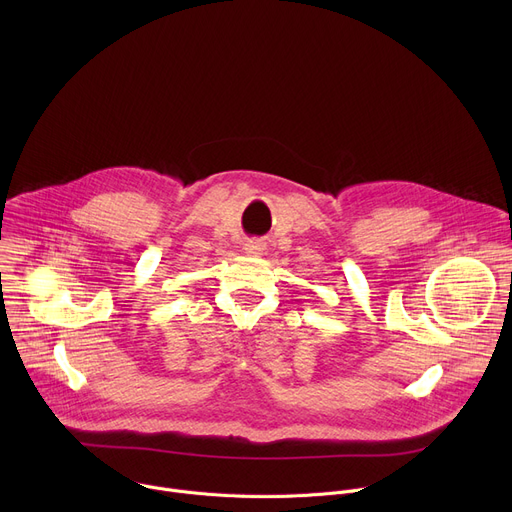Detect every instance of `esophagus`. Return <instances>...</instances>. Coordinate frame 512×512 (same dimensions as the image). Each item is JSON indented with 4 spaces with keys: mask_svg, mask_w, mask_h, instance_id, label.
I'll return each instance as SVG.
<instances>
[{
    "mask_svg": "<svg viewBox=\"0 0 512 512\" xmlns=\"http://www.w3.org/2000/svg\"><path fill=\"white\" fill-rule=\"evenodd\" d=\"M265 251V243L261 241V239H251V241H247L245 243V253L247 255H261Z\"/></svg>",
    "mask_w": 512,
    "mask_h": 512,
    "instance_id": "34e87169",
    "label": "esophagus"
}]
</instances>
